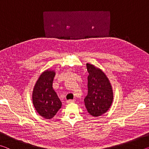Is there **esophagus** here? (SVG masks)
I'll return each mask as SVG.
<instances>
[{"label":"esophagus","mask_w":149,"mask_h":149,"mask_svg":"<svg viewBox=\"0 0 149 149\" xmlns=\"http://www.w3.org/2000/svg\"><path fill=\"white\" fill-rule=\"evenodd\" d=\"M75 102V100H67V103H68V104H70V103H74Z\"/></svg>","instance_id":"esophagus-1"}]
</instances>
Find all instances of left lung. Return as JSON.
<instances>
[{
    "instance_id": "1",
    "label": "left lung",
    "mask_w": 149,
    "mask_h": 149,
    "mask_svg": "<svg viewBox=\"0 0 149 149\" xmlns=\"http://www.w3.org/2000/svg\"><path fill=\"white\" fill-rule=\"evenodd\" d=\"M89 75L88 93L84 99L88 112L94 117L100 116L109 110L113 101L112 85L107 75L94 65L87 64Z\"/></svg>"
}]
</instances>
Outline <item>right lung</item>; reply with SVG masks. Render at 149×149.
I'll return each instance as SVG.
<instances>
[{
	"mask_svg": "<svg viewBox=\"0 0 149 149\" xmlns=\"http://www.w3.org/2000/svg\"><path fill=\"white\" fill-rule=\"evenodd\" d=\"M55 74L54 70H50L42 72L33 91V104L38 114L45 119L53 118L62 107V102L52 88Z\"/></svg>",
	"mask_w": 149,
	"mask_h": 149,
	"instance_id": "right-lung-1",
	"label": "right lung"
}]
</instances>
